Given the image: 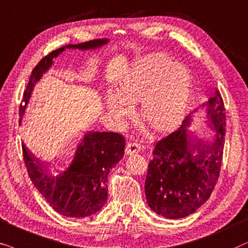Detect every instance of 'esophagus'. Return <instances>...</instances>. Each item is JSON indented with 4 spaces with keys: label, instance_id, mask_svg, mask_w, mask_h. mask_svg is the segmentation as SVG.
<instances>
[{
    "label": "esophagus",
    "instance_id": "34e87169",
    "mask_svg": "<svg viewBox=\"0 0 248 248\" xmlns=\"http://www.w3.org/2000/svg\"><path fill=\"white\" fill-rule=\"evenodd\" d=\"M126 154L127 155H131L134 153H138L140 151V145L137 143H128L126 146Z\"/></svg>",
    "mask_w": 248,
    "mask_h": 248
}]
</instances>
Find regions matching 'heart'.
Returning <instances> with one entry per match:
<instances>
[{"mask_svg":"<svg viewBox=\"0 0 248 248\" xmlns=\"http://www.w3.org/2000/svg\"><path fill=\"white\" fill-rule=\"evenodd\" d=\"M190 93V76L183 65L164 53H154L138 62L122 82L119 93L107 97L108 110L115 122L131 113L129 103L141 101L140 113L154 129L167 130L183 115Z\"/></svg>","mask_w":248,"mask_h":248,"instance_id":"heart-1","label":"heart"}]
</instances>
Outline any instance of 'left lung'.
Here are the masks:
<instances>
[{
	"label": "left lung",
	"instance_id": "left-lung-1",
	"mask_svg": "<svg viewBox=\"0 0 248 248\" xmlns=\"http://www.w3.org/2000/svg\"><path fill=\"white\" fill-rule=\"evenodd\" d=\"M205 105V104H203ZM207 124L216 140L200 141L188 136L187 115L176 131L155 144L145 181L148 206L158 216L180 219L209 200L216 187L222 164L226 113L219 91L206 104Z\"/></svg>",
	"mask_w": 248,
	"mask_h": 248
}]
</instances>
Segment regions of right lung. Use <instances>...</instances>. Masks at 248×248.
Returning <instances> with one entry per match:
<instances>
[{
    "label": "right lung",
    "mask_w": 248,
    "mask_h": 248,
    "mask_svg": "<svg viewBox=\"0 0 248 248\" xmlns=\"http://www.w3.org/2000/svg\"><path fill=\"white\" fill-rule=\"evenodd\" d=\"M108 39H94L77 45H67L52 51L32 69L20 105V121L31 96L34 86L65 48L94 49L107 44ZM124 138L118 133L87 131L81 137L72 155L64 162L45 166L22 144L28 176L58 213L69 217H85L96 213L108 199V176L110 169L124 153Z\"/></svg>",
    "instance_id": "1"
}]
</instances>
